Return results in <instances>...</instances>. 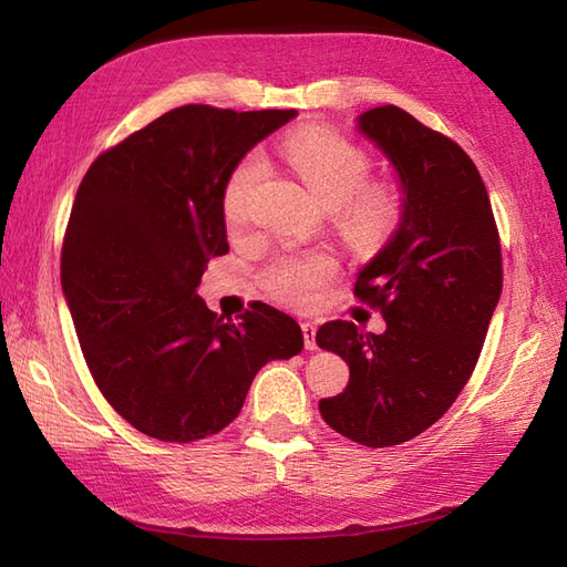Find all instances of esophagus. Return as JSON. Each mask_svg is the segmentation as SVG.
<instances>
[{
    "instance_id": "34e87169",
    "label": "esophagus",
    "mask_w": 567,
    "mask_h": 567,
    "mask_svg": "<svg viewBox=\"0 0 567 567\" xmlns=\"http://www.w3.org/2000/svg\"><path fill=\"white\" fill-rule=\"evenodd\" d=\"M302 333H305V348L307 351H317V323L305 321L302 323Z\"/></svg>"
}]
</instances>
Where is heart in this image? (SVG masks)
<instances>
[{"instance_id":"1","label":"heart","mask_w":567,"mask_h":567,"mask_svg":"<svg viewBox=\"0 0 567 567\" xmlns=\"http://www.w3.org/2000/svg\"><path fill=\"white\" fill-rule=\"evenodd\" d=\"M282 153L321 207H346V226L360 244L375 246L392 234L402 214L400 195L390 185L362 187L370 175V158L355 143L329 128H305L285 141ZM260 177V158L248 155L226 179L221 207L231 228L248 224L252 192ZM336 270L339 262L329 252L280 256L265 270V287L287 305L309 307Z\"/></svg>"}]
</instances>
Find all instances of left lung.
Returning a JSON list of instances; mask_svg holds the SVG:
<instances>
[{
	"label": "left lung",
	"mask_w": 567,
	"mask_h": 567,
	"mask_svg": "<svg viewBox=\"0 0 567 567\" xmlns=\"http://www.w3.org/2000/svg\"><path fill=\"white\" fill-rule=\"evenodd\" d=\"M358 131L402 189L396 231L355 277V297L388 329L317 331L319 348L351 368L319 412L341 436L388 449L436 424L473 375L502 295V250L483 177L457 143L392 104L360 114Z\"/></svg>",
	"instance_id": "obj_1"
}]
</instances>
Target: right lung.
<instances>
[{"mask_svg":"<svg viewBox=\"0 0 567 567\" xmlns=\"http://www.w3.org/2000/svg\"><path fill=\"white\" fill-rule=\"evenodd\" d=\"M295 116L177 106L82 177L60 282L104 400L151 439L219 433L258 370L305 348L299 323L280 309L256 302L234 323L197 295L207 262L228 250L226 179Z\"/></svg>","mask_w":567,"mask_h":567,"instance_id":"1","label":"right lung"}]
</instances>
